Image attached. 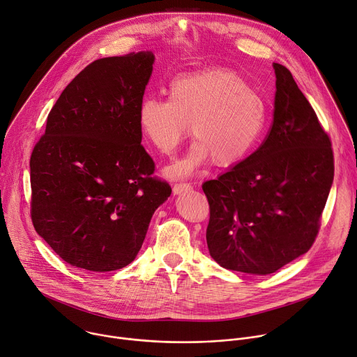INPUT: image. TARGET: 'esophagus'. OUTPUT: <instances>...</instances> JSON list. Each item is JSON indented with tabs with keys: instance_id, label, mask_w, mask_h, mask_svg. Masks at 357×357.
Listing matches in <instances>:
<instances>
[{
	"instance_id": "obj_1",
	"label": "esophagus",
	"mask_w": 357,
	"mask_h": 357,
	"mask_svg": "<svg viewBox=\"0 0 357 357\" xmlns=\"http://www.w3.org/2000/svg\"><path fill=\"white\" fill-rule=\"evenodd\" d=\"M191 188H192V185L188 184V183H178V184L173 185V194L177 195V194H181V192H187Z\"/></svg>"
}]
</instances>
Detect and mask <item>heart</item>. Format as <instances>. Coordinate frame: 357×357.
<instances>
[{
    "label": "heart",
    "mask_w": 357,
    "mask_h": 357,
    "mask_svg": "<svg viewBox=\"0 0 357 357\" xmlns=\"http://www.w3.org/2000/svg\"><path fill=\"white\" fill-rule=\"evenodd\" d=\"M267 119L261 94L224 68L178 75L169 84V100L146 97L137 108L142 135L163 156L174 153L191 125L195 142L165 170L172 178L187 177L209 160L224 169L239 165L256 148Z\"/></svg>",
    "instance_id": "heart-1"
}]
</instances>
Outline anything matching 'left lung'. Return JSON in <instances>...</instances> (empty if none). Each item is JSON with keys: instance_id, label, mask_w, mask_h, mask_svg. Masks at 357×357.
Wrapping results in <instances>:
<instances>
[{"instance_id": "obj_1", "label": "left lung", "mask_w": 357, "mask_h": 357, "mask_svg": "<svg viewBox=\"0 0 357 357\" xmlns=\"http://www.w3.org/2000/svg\"><path fill=\"white\" fill-rule=\"evenodd\" d=\"M273 123L260 148L202 184L206 245L220 266L270 274L307 253L333 183L331 139L287 67L273 63Z\"/></svg>"}]
</instances>
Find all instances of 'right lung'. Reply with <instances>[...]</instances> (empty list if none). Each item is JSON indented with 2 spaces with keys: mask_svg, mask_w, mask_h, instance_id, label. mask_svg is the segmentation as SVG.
<instances>
[{
  "mask_svg": "<svg viewBox=\"0 0 357 357\" xmlns=\"http://www.w3.org/2000/svg\"><path fill=\"white\" fill-rule=\"evenodd\" d=\"M155 54L93 61L50 109L31 156L35 231L68 264L104 273L136 257L158 206L172 194L152 177L137 108Z\"/></svg>",
  "mask_w": 357,
  "mask_h": 357,
  "instance_id": "1",
  "label": "right lung"
}]
</instances>
